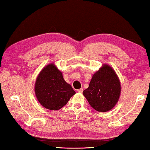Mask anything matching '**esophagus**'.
Masks as SVG:
<instances>
[{"label": "esophagus", "instance_id": "esophagus-1", "mask_svg": "<svg viewBox=\"0 0 150 150\" xmlns=\"http://www.w3.org/2000/svg\"><path fill=\"white\" fill-rule=\"evenodd\" d=\"M77 91H78L79 93H82V91H83V89H82V88L79 89L77 90Z\"/></svg>", "mask_w": 150, "mask_h": 150}]
</instances>
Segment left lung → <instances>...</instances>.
Returning <instances> with one entry per match:
<instances>
[{
	"mask_svg": "<svg viewBox=\"0 0 150 150\" xmlns=\"http://www.w3.org/2000/svg\"><path fill=\"white\" fill-rule=\"evenodd\" d=\"M121 91L120 81L116 71L109 65L104 64L93 74L83 95L94 109L107 112L116 105Z\"/></svg>",
	"mask_w": 150,
	"mask_h": 150,
	"instance_id": "8db88e82",
	"label": "left lung"
}]
</instances>
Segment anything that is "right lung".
I'll return each mask as SVG.
<instances>
[{
	"label": "right lung",
	"instance_id": "right-lung-1",
	"mask_svg": "<svg viewBox=\"0 0 150 150\" xmlns=\"http://www.w3.org/2000/svg\"><path fill=\"white\" fill-rule=\"evenodd\" d=\"M34 91L41 105L52 110L61 109L75 94L53 62L45 66L38 74Z\"/></svg>",
	"mask_w": 150,
	"mask_h": 150
}]
</instances>
